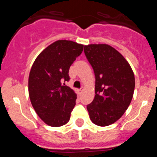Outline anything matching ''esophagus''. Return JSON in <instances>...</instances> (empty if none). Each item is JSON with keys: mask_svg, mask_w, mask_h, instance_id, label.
<instances>
[{"mask_svg": "<svg viewBox=\"0 0 157 157\" xmlns=\"http://www.w3.org/2000/svg\"><path fill=\"white\" fill-rule=\"evenodd\" d=\"M82 91H83V88H81V89H79V90H78V93L79 94H81L82 93Z\"/></svg>", "mask_w": 157, "mask_h": 157, "instance_id": "esophagus-1", "label": "esophagus"}]
</instances>
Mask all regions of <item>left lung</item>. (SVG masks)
<instances>
[{
  "label": "left lung",
  "mask_w": 157,
  "mask_h": 157,
  "mask_svg": "<svg viewBox=\"0 0 157 157\" xmlns=\"http://www.w3.org/2000/svg\"><path fill=\"white\" fill-rule=\"evenodd\" d=\"M84 52L95 75V97L86 106L91 121L106 127L117 121L130 105L135 79L128 62L106 44L85 45Z\"/></svg>",
  "instance_id": "left-lung-1"
}]
</instances>
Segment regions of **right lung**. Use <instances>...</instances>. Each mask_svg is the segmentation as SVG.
I'll return each instance as SVG.
<instances>
[{"instance_id": "right-lung-1", "label": "right lung", "mask_w": 157, "mask_h": 157, "mask_svg": "<svg viewBox=\"0 0 157 157\" xmlns=\"http://www.w3.org/2000/svg\"><path fill=\"white\" fill-rule=\"evenodd\" d=\"M83 45L59 40L38 55L29 75V96L37 116L46 124L57 127L69 121L75 105L76 94L65 82L69 69L82 53Z\"/></svg>"}]
</instances>
